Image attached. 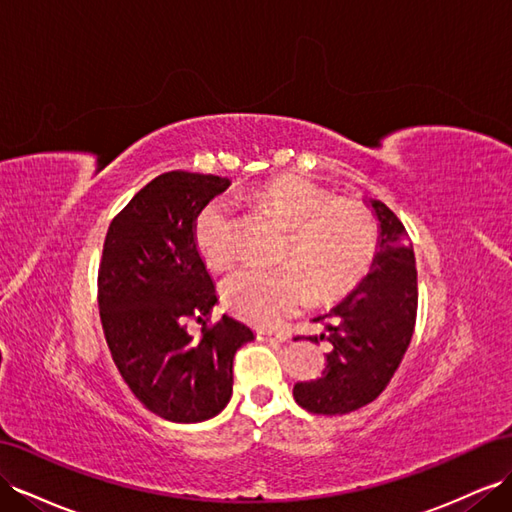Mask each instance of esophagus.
<instances>
[{
	"instance_id": "esophagus-1",
	"label": "esophagus",
	"mask_w": 512,
	"mask_h": 512,
	"mask_svg": "<svg viewBox=\"0 0 512 512\" xmlns=\"http://www.w3.org/2000/svg\"><path fill=\"white\" fill-rule=\"evenodd\" d=\"M258 340H267V342H288V336L284 331H278V334H271V331H256Z\"/></svg>"
}]
</instances>
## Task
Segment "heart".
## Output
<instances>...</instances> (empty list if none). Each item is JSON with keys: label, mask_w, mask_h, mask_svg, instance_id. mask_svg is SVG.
Listing matches in <instances>:
<instances>
[{"label": "heart", "mask_w": 512, "mask_h": 512, "mask_svg": "<svg viewBox=\"0 0 512 512\" xmlns=\"http://www.w3.org/2000/svg\"><path fill=\"white\" fill-rule=\"evenodd\" d=\"M290 228L278 269L243 267L222 284L224 306L243 321L271 327L295 314L310 297L329 299L366 271L377 250V222L366 206L334 198L323 185L282 174L245 196ZM193 241L211 269H224L237 252V215L228 198L204 202L193 217Z\"/></svg>", "instance_id": "1"}]
</instances>
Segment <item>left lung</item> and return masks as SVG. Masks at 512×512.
Returning <instances> with one entry per match:
<instances>
[{
    "instance_id": "1",
    "label": "left lung",
    "mask_w": 512,
    "mask_h": 512,
    "mask_svg": "<svg viewBox=\"0 0 512 512\" xmlns=\"http://www.w3.org/2000/svg\"><path fill=\"white\" fill-rule=\"evenodd\" d=\"M379 219V252L370 273L336 308L316 316L331 342L323 377L299 381L297 405L319 416H342L372 403L403 359L418 312V271L405 226L381 200H370ZM299 338V336H297ZM319 342V336H312Z\"/></svg>"
}]
</instances>
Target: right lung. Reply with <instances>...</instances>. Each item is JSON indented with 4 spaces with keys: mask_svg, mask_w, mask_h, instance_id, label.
<instances>
[{
    "mask_svg": "<svg viewBox=\"0 0 512 512\" xmlns=\"http://www.w3.org/2000/svg\"><path fill=\"white\" fill-rule=\"evenodd\" d=\"M228 185L213 174H159L112 219L103 243L99 310L107 347L135 398L170 422L217 416L232 396L234 353L254 340L228 314L206 325L217 295L193 241V217ZM187 318L205 319L198 341L186 334Z\"/></svg>",
    "mask_w": 512,
    "mask_h": 512,
    "instance_id": "obj_1",
    "label": "right lung"
}]
</instances>
